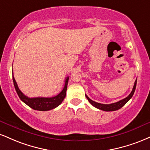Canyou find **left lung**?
<instances>
[{
	"mask_svg": "<svg viewBox=\"0 0 150 150\" xmlns=\"http://www.w3.org/2000/svg\"><path fill=\"white\" fill-rule=\"evenodd\" d=\"M136 84H137V79L135 81V83H134V85H133V89L132 91H131V92L130 94L128 96L127 98L122 99V100H120V101L118 102H116V103H111V104H101V103H96L95 101H93V100H91V99H90L89 97L87 96H86V98L88 99V100H89V102L93 106H94L95 108H98L99 110H103V111H115V110H117L120 109L121 108H122L123 106L125 105L129 101V100L132 98L133 93L135 92V90H136Z\"/></svg>",
	"mask_w": 150,
	"mask_h": 150,
	"instance_id": "obj_1",
	"label": "left lung"
}]
</instances>
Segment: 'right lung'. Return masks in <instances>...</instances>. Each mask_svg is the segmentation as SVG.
<instances>
[{
	"label": "right lung",
	"instance_id": "obj_1",
	"mask_svg": "<svg viewBox=\"0 0 150 150\" xmlns=\"http://www.w3.org/2000/svg\"><path fill=\"white\" fill-rule=\"evenodd\" d=\"M68 79H69V77H66V80H65V85L64 89H63L62 91L59 94L56 96L51 97V98H45V97L28 98V96H25L19 90L17 82L15 81V79H14L13 76V73H12V80H13L14 86L18 96H19V98L24 103H26L27 105L31 108L32 109L39 111L50 110L57 108V106H59L62 103L66 95V90H67Z\"/></svg>",
	"mask_w": 150,
	"mask_h": 150
}]
</instances>
